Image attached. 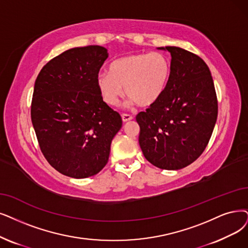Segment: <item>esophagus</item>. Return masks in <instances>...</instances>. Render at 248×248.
Here are the masks:
<instances>
[{
	"label": "esophagus",
	"instance_id": "34e87169",
	"mask_svg": "<svg viewBox=\"0 0 248 248\" xmlns=\"http://www.w3.org/2000/svg\"><path fill=\"white\" fill-rule=\"evenodd\" d=\"M133 117L131 115H128V114H122V121L125 123V122H128L132 120Z\"/></svg>",
	"mask_w": 248,
	"mask_h": 248
}]
</instances>
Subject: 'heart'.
<instances>
[{
	"label": "heart",
	"mask_w": 248,
	"mask_h": 248,
	"mask_svg": "<svg viewBox=\"0 0 248 248\" xmlns=\"http://www.w3.org/2000/svg\"><path fill=\"white\" fill-rule=\"evenodd\" d=\"M171 73V60L164 53L131 54L113 61L110 72L98 74L96 85L108 105L117 106L125 93L131 104L147 108L160 101Z\"/></svg>",
	"instance_id": "b5f03b06"
}]
</instances>
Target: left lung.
Instances as JSON below:
<instances>
[{"label":"left lung","mask_w":248,"mask_h":248,"mask_svg":"<svg viewBox=\"0 0 248 248\" xmlns=\"http://www.w3.org/2000/svg\"><path fill=\"white\" fill-rule=\"evenodd\" d=\"M157 48L171 54V78L160 101L136 116L138 141L151 164L179 170L193 163L210 141L217 117V94L202 58L178 46Z\"/></svg>","instance_id":"8db88e82"}]
</instances>
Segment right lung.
Returning <instances> with one entry per match:
<instances>
[{"mask_svg":"<svg viewBox=\"0 0 248 248\" xmlns=\"http://www.w3.org/2000/svg\"><path fill=\"white\" fill-rule=\"evenodd\" d=\"M108 56L101 46L70 48L47 62L34 83L31 121L41 151L58 172L76 179L107 165L122 127L96 85Z\"/></svg>","mask_w":248,"mask_h":248,"instance_id":"obj_1","label":"right lung"}]
</instances>
